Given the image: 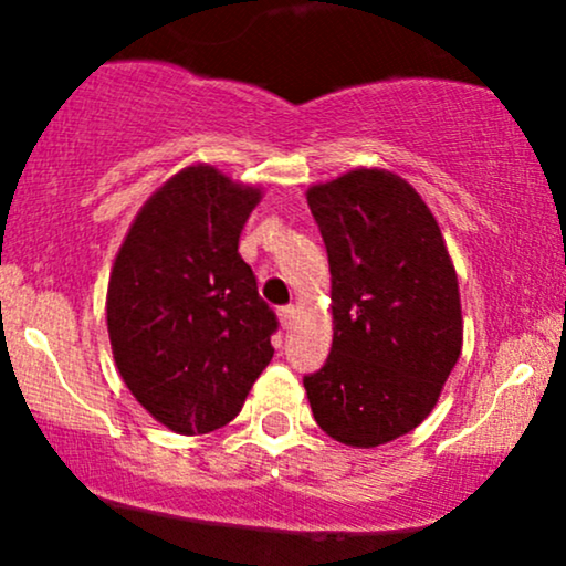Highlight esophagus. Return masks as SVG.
Masks as SVG:
<instances>
[{
	"label": "esophagus",
	"mask_w": 566,
	"mask_h": 566,
	"mask_svg": "<svg viewBox=\"0 0 566 566\" xmlns=\"http://www.w3.org/2000/svg\"><path fill=\"white\" fill-rule=\"evenodd\" d=\"M292 319H295V305H282V308H279V322H282V327L287 329Z\"/></svg>",
	"instance_id": "1"
}]
</instances>
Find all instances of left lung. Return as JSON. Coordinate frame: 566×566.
<instances>
[{
	"mask_svg": "<svg viewBox=\"0 0 566 566\" xmlns=\"http://www.w3.org/2000/svg\"><path fill=\"white\" fill-rule=\"evenodd\" d=\"M327 247L335 335L303 375L324 433L378 447L428 418L463 346L458 276L426 201L407 180L354 170L314 186Z\"/></svg>",
	"mask_w": 566,
	"mask_h": 566,
	"instance_id": "obj_1",
	"label": "left lung"
}]
</instances>
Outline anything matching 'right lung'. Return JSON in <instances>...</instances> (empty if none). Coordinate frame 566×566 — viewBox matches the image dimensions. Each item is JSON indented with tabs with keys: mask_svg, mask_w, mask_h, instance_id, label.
Here are the masks:
<instances>
[{
	"mask_svg": "<svg viewBox=\"0 0 566 566\" xmlns=\"http://www.w3.org/2000/svg\"><path fill=\"white\" fill-rule=\"evenodd\" d=\"M258 188L188 167L143 205L108 282L116 367L175 433L231 423L274 356L276 314L239 255Z\"/></svg>",
	"mask_w": 566,
	"mask_h": 566,
	"instance_id": "right-lung-1",
	"label": "right lung"
}]
</instances>
